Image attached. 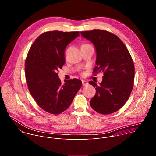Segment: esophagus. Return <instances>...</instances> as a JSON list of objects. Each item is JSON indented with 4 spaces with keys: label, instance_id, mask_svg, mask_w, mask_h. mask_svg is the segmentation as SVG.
Returning a JSON list of instances; mask_svg holds the SVG:
<instances>
[{
    "label": "esophagus",
    "instance_id": "34e87169",
    "mask_svg": "<svg viewBox=\"0 0 156 156\" xmlns=\"http://www.w3.org/2000/svg\"><path fill=\"white\" fill-rule=\"evenodd\" d=\"M82 84L83 86H86L88 84V82L85 80H82Z\"/></svg>",
    "mask_w": 156,
    "mask_h": 156
}]
</instances>
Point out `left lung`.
Segmentation results:
<instances>
[{"mask_svg": "<svg viewBox=\"0 0 156 156\" xmlns=\"http://www.w3.org/2000/svg\"><path fill=\"white\" fill-rule=\"evenodd\" d=\"M96 50V66L93 73H104L102 82L89 84L96 89L90 104L101 114L114 113L128 99L134 84L135 66L131 56L123 42L115 34L107 31L93 30L81 31Z\"/></svg>", "mask_w": 156, "mask_h": 156, "instance_id": "1", "label": "left lung"}]
</instances>
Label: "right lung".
Returning <instances> with one entry per match:
<instances>
[{
	"label": "right lung",
	"mask_w": 156,
	"mask_h": 156,
	"mask_svg": "<svg viewBox=\"0 0 156 156\" xmlns=\"http://www.w3.org/2000/svg\"><path fill=\"white\" fill-rule=\"evenodd\" d=\"M79 34L45 32L36 38L28 53L25 70L28 90L37 104L48 113L57 115L67 109L82 85L76 78L62 84L57 72L65 62L66 47Z\"/></svg>",
	"instance_id": "1"
}]
</instances>
